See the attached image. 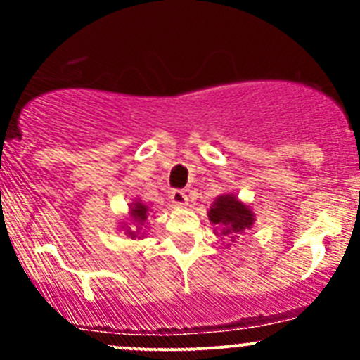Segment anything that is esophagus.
I'll list each match as a JSON object with an SVG mask.
<instances>
[{
	"label": "esophagus",
	"mask_w": 360,
	"mask_h": 360,
	"mask_svg": "<svg viewBox=\"0 0 360 360\" xmlns=\"http://www.w3.org/2000/svg\"><path fill=\"white\" fill-rule=\"evenodd\" d=\"M170 200H172L174 205H177V207L188 205V195H186V191H183V190H174L172 193H170Z\"/></svg>",
	"instance_id": "1"
}]
</instances>
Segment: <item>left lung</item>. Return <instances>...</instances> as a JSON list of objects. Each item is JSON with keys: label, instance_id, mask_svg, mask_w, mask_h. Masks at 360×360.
Instances as JSON below:
<instances>
[{"label": "left lung", "instance_id": "left-lung-1", "mask_svg": "<svg viewBox=\"0 0 360 360\" xmlns=\"http://www.w3.org/2000/svg\"><path fill=\"white\" fill-rule=\"evenodd\" d=\"M207 216L210 223L221 228V235L230 237L231 242H235V238L245 230H250L256 221L250 207L238 200L233 193L217 197L210 205Z\"/></svg>", "mask_w": 360, "mask_h": 360}]
</instances>
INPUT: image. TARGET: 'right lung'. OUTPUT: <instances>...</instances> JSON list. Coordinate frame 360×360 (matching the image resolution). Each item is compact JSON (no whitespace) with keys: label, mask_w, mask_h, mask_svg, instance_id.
I'll return each instance as SVG.
<instances>
[{"label":"right lung","mask_w":360,"mask_h":360,"mask_svg":"<svg viewBox=\"0 0 360 360\" xmlns=\"http://www.w3.org/2000/svg\"><path fill=\"white\" fill-rule=\"evenodd\" d=\"M148 212H150V207L144 205L141 200H134L130 203V217H132L134 228H127V235L130 238H141L144 233H141V230L144 228L148 219Z\"/></svg>","instance_id":"right-lung-1"}]
</instances>
